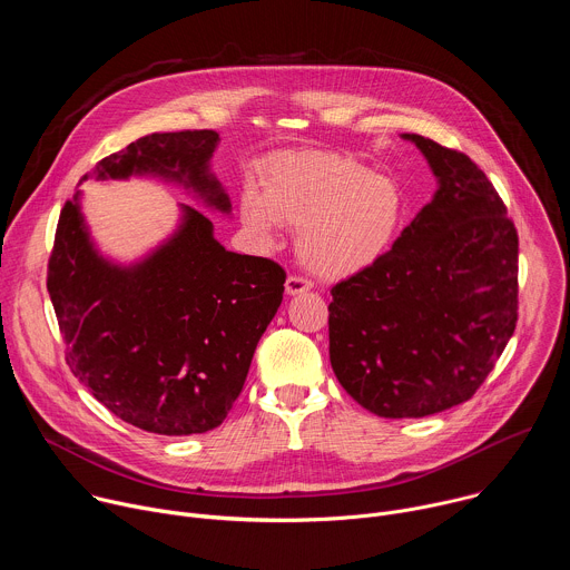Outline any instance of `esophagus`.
I'll use <instances>...</instances> for the list:
<instances>
[{
	"instance_id": "34e87169",
	"label": "esophagus",
	"mask_w": 570,
	"mask_h": 570,
	"mask_svg": "<svg viewBox=\"0 0 570 570\" xmlns=\"http://www.w3.org/2000/svg\"><path fill=\"white\" fill-rule=\"evenodd\" d=\"M286 293L288 295H299V293H306V291H311V282L308 279H304V277H297V275H291L288 279H286Z\"/></svg>"
}]
</instances>
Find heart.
Returning a JSON list of instances; mask_svg holds the SVG:
<instances>
[{
	"instance_id": "1",
	"label": "heart",
	"mask_w": 570,
	"mask_h": 570,
	"mask_svg": "<svg viewBox=\"0 0 570 570\" xmlns=\"http://www.w3.org/2000/svg\"><path fill=\"white\" fill-rule=\"evenodd\" d=\"M264 189L248 183L238 216L257 238L299 227V259L322 277H347L387 253L403 220L399 185L361 161L327 153H282L266 161Z\"/></svg>"
}]
</instances>
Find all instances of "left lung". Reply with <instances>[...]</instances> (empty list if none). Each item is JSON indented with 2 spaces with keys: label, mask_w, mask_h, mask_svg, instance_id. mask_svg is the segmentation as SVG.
Segmentation results:
<instances>
[{
  "label": "left lung",
  "mask_w": 570,
  "mask_h": 570,
  "mask_svg": "<svg viewBox=\"0 0 570 570\" xmlns=\"http://www.w3.org/2000/svg\"><path fill=\"white\" fill-rule=\"evenodd\" d=\"M438 191L372 266L332 288L330 358L363 409L403 420L473 396L517 327L519 236L494 185L458 150L403 132Z\"/></svg>",
  "instance_id": "1"
}]
</instances>
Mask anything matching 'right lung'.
<instances>
[{"instance_id": "obj_1", "label": "right lung", "mask_w": 570, "mask_h": 570, "mask_svg": "<svg viewBox=\"0 0 570 570\" xmlns=\"http://www.w3.org/2000/svg\"><path fill=\"white\" fill-rule=\"evenodd\" d=\"M218 141L214 130L153 132L104 157L92 176L159 178L229 214L209 167ZM284 282L275 262L225 250L212 220L189 205L157 248L117 264L95 246L76 191L58 218L47 291L67 365L97 401L141 431L194 435L227 417Z\"/></svg>"}]
</instances>
